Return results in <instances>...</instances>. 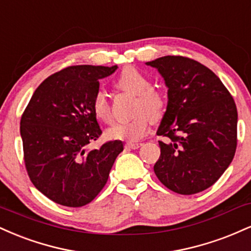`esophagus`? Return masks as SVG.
<instances>
[{
	"label": "esophagus",
	"instance_id": "esophagus-1",
	"mask_svg": "<svg viewBox=\"0 0 251 251\" xmlns=\"http://www.w3.org/2000/svg\"><path fill=\"white\" fill-rule=\"evenodd\" d=\"M142 146L140 143H126L125 144V149L128 150H135V149H139Z\"/></svg>",
	"mask_w": 251,
	"mask_h": 251
}]
</instances>
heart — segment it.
Returning a JSON list of instances; mask_svg holds the SVG:
<instances>
[{
  "label": "heart",
  "instance_id": "1",
  "mask_svg": "<svg viewBox=\"0 0 251 251\" xmlns=\"http://www.w3.org/2000/svg\"><path fill=\"white\" fill-rule=\"evenodd\" d=\"M117 86L123 91L129 92L137 97L134 113L129 122L116 123L106 129V137L113 140L138 142L149 132L151 119H158L165 108V97L160 89L151 86L150 77L135 67H125L117 79ZM92 111L99 122H112V112L107 96L103 91H98L92 100Z\"/></svg>",
  "mask_w": 251,
  "mask_h": 251
}]
</instances>
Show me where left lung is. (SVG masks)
<instances>
[{"instance_id": "obj_1", "label": "left lung", "mask_w": 251, "mask_h": 251, "mask_svg": "<svg viewBox=\"0 0 251 251\" xmlns=\"http://www.w3.org/2000/svg\"><path fill=\"white\" fill-rule=\"evenodd\" d=\"M168 86V107L157 134L160 157L154 174L166 188L194 195L214 185L234 159L237 108L211 70L185 56L168 55L146 62Z\"/></svg>"}]
</instances>
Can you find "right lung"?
Masks as SVG:
<instances>
[{"label": "right lung", "instance_id": "right-lung-1", "mask_svg": "<svg viewBox=\"0 0 251 251\" xmlns=\"http://www.w3.org/2000/svg\"><path fill=\"white\" fill-rule=\"evenodd\" d=\"M117 68L80 65L56 72L35 89L22 114L25 170L34 186L60 205L91 203L124 150L120 140L87 149L102 133L92 111L99 80Z\"/></svg>", "mask_w": 251, "mask_h": 251}]
</instances>
